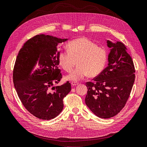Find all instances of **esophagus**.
Wrapping results in <instances>:
<instances>
[{"label": "esophagus", "instance_id": "esophagus-1", "mask_svg": "<svg viewBox=\"0 0 147 147\" xmlns=\"http://www.w3.org/2000/svg\"><path fill=\"white\" fill-rule=\"evenodd\" d=\"M71 84H72V86H77V85L78 84V83H77V82H74V81H72V83H71Z\"/></svg>", "mask_w": 147, "mask_h": 147}]
</instances>
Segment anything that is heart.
<instances>
[{
    "label": "heart",
    "mask_w": 147,
    "mask_h": 147,
    "mask_svg": "<svg viewBox=\"0 0 147 147\" xmlns=\"http://www.w3.org/2000/svg\"><path fill=\"white\" fill-rule=\"evenodd\" d=\"M108 60L107 51L103 47L85 37L72 40L67 44V51L58 53V63L67 72H71L76 63L78 66L66 77L77 81L88 75L95 77L104 69Z\"/></svg>",
    "instance_id": "b5f03b06"
}]
</instances>
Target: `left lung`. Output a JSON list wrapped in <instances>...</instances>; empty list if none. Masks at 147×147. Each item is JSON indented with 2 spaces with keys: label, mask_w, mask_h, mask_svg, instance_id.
I'll use <instances>...</instances> for the list:
<instances>
[{
  "label": "left lung",
  "mask_w": 147,
  "mask_h": 147,
  "mask_svg": "<svg viewBox=\"0 0 147 147\" xmlns=\"http://www.w3.org/2000/svg\"><path fill=\"white\" fill-rule=\"evenodd\" d=\"M107 43L111 48L108 66L92 82L86 83V104L96 116L104 119L113 117L124 107L135 80L134 63L125 46L120 42L107 40Z\"/></svg>",
  "instance_id": "obj_1"
}]
</instances>
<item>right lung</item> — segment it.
<instances>
[{
	"label": "right lung",
	"instance_id": "right-lung-1",
	"mask_svg": "<svg viewBox=\"0 0 147 147\" xmlns=\"http://www.w3.org/2000/svg\"><path fill=\"white\" fill-rule=\"evenodd\" d=\"M67 39L37 35L24 43L13 69L16 90L23 106L39 119L55 118L63 110V99L71 90L69 81L53 87L62 78L57 46Z\"/></svg>",
	"mask_w": 147,
	"mask_h": 147
}]
</instances>
